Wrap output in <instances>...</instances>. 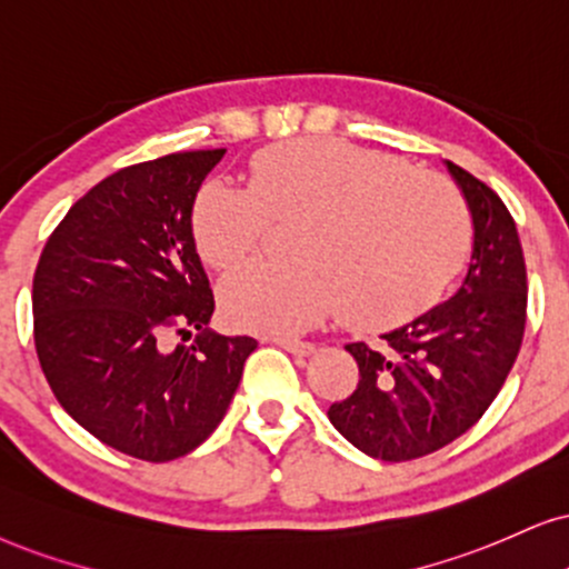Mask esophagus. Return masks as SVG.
<instances>
[{"label": "esophagus", "instance_id": "34e87169", "mask_svg": "<svg viewBox=\"0 0 569 569\" xmlns=\"http://www.w3.org/2000/svg\"><path fill=\"white\" fill-rule=\"evenodd\" d=\"M272 343H278L280 349H286L293 357H309L315 351V343L309 341H297V338H272Z\"/></svg>", "mask_w": 569, "mask_h": 569}]
</instances>
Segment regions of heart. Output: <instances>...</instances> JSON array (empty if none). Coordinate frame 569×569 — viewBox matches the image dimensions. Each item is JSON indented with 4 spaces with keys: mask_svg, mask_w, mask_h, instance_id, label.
Listing matches in <instances>:
<instances>
[{
    "mask_svg": "<svg viewBox=\"0 0 569 569\" xmlns=\"http://www.w3.org/2000/svg\"><path fill=\"white\" fill-rule=\"evenodd\" d=\"M249 176L251 186H201L191 231L204 262L228 270L254 254L270 218L297 214V257L243 264L220 286L228 320L251 333H299L338 305L351 326H393L428 307L465 260L459 191L393 154L299 139L257 152Z\"/></svg>",
    "mask_w": 569,
    "mask_h": 569,
    "instance_id": "b5f03b06",
    "label": "heart"
}]
</instances>
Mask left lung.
Segmentation results:
<instances>
[{"mask_svg":"<svg viewBox=\"0 0 569 569\" xmlns=\"http://www.w3.org/2000/svg\"><path fill=\"white\" fill-rule=\"evenodd\" d=\"M472 214V257L459 291L383 343H349L357 391L328 409L333 428L383 462L433 455L491 407L525 333L528 276L512 214L483 181L446 162Z\"/></svg>","mask_w":569,"mask_h":569,"instance_id":"left-lung-1","label":"left lung"}]
</instances>
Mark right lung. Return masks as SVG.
<instances>
[{"instance_id":"right-lung-1","label":"right lung","mask_w":569,"mask_h":569,"mask_svg":"<svg viewBox=\"0 0 569 569\" xmlns=\"http://www.w3.org/2000/svg\"><path fill=\"white\" fill-rule=\"evenodd\" d=\"M226 149L131 164L76 201L33 276V341L57 401L99 441L170 462L220 426L257 341L210 330L214 297L191 231ZM191 348L170 350L169 333Z\"/></svg>"}]
</instances>
